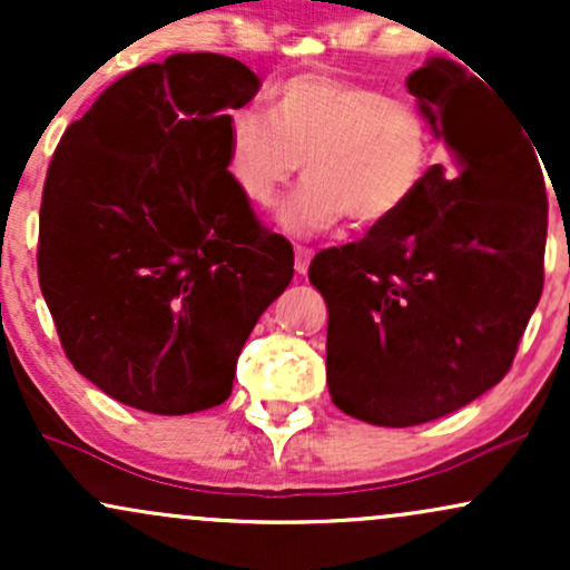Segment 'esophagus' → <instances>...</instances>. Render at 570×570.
<instances>
[{"mask_svg": "<svg viewBox=\"0 0 570 570\" xmlns=\"http://www.w3.org/2000/svg\"><path fill=\"white\" fill-rule=\"evenodd\" d=\"M313 248L307 246H294V271L297 273H307V265H311Z\"/></svg>", "mask_w": 570, "mask_h": 570, "instance_id": "esophagus-1", "label": "esophagus"}]
</instances>
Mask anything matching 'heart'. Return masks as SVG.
<instances>
[{
  "label": "heart",
  "mask_w": 570,
  "mask_h": 570,
  "mask_svg": "<svg viewBox=\"0 0 570 570\" xmlns=\"http://www.w3.org/2000/svg\"><path fill=\"white\" fill-rule=\"evenodd\" d=\"M431 158L434 134L415 101L332 75L281 82L271 117L240 109L227 128V171L252 206H276L303 163L307 181L281 212L292 233L345 217L389 225L426 185Z\"/></svg>",
  "instance_id": "heart-1"
}]
</instances>
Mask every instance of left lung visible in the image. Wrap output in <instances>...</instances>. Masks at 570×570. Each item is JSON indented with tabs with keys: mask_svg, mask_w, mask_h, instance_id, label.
<instances>
[{
	"mask_svg": "<svg viewBox=\"0 0 570 570\" xmlns=\"http://www.w3.org/2000/svg\"><path fill=\"white\" fill-rule=\"evenodd\" d=\"M407 90L448 160L394 222L307 267L330 307L332 402L391 429L461 410L507 375L544 289L549 208L539 147L476 77L434 58Z\"/></svg>",
	"mask_w": 570,
	"mask_h": 570,
	"instance_id": "left-lung-1",
	"label": "left lung"
}]
</instances>
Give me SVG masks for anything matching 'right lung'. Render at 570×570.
Masks as SVG:
<instances>
[{
  "mask_svg": "<svg viewBox=\"0 0 570 570\" xmlns=\"http://www.w3.org/2000/svg\"><path fill=\"white\" fill-rule=\"evenodd\" d=\"M259 80L176 53L109 85L61 136L39 208V289L80 375L128 407L187 415L233 391L235 362L289 286L294 252L227 171L230 112Z\"/></svg>",
  "mask_w": 570,
  "mask_h": 570,
  "instance_id": "obj_1",
  "label": "right lung"
}]
</instances>
